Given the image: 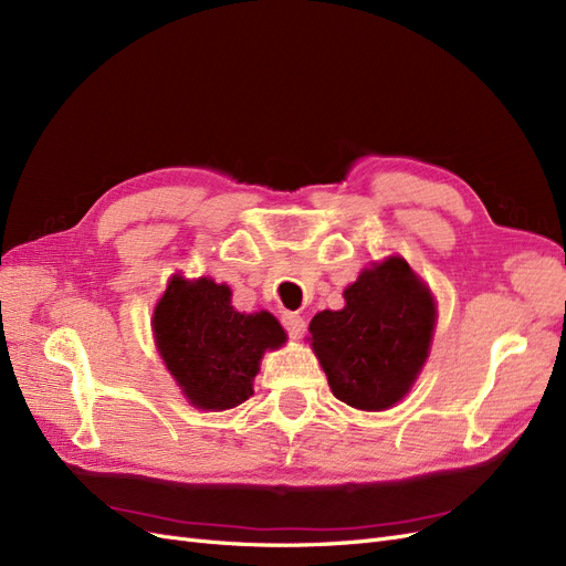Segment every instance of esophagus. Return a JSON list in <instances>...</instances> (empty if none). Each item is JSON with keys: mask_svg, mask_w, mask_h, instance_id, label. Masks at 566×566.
<instances>
[{"mask_svg": "<svg viewBox=\"0 0 566 566\" xmlns=\"http://www.w3.org/2000/svg\"><path fill=\"white\" fill-rule=\"evenodd\" d=\"M282 324H284V329H286V334H289L291 338H301V336L305 334V319H303L301 315L286 313V315L282 317Z\"/></svg>", "mask_w": 566, "mask_h": 566, "instance_id": "esophagus-1", "label": "esophagus"}]
</instances>
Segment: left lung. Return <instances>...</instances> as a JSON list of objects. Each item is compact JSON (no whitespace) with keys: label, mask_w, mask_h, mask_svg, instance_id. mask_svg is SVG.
<instances>
[{"label":"left lung","mask_w":566,"mask_h":566,"mask_svg":"<svg viewBox=\"0 0 566 566\" xmlns=\"http://www.w3.org/2000/svg\"><path fill=\"white\" fill-rule=\"evenodd\" d=\"M343 296V310H324L310 322V345L340 402L390 409L428 359L434 298L402 256L361 270Z\"/></svg>","instance_id":"left-lung-1"}]
</instances>
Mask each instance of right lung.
Returning a JSON list of instances; mask_svg holds the SVG:
<instances>
[{"mask_svg":"<svg viewBox=\"0 0 566 566\" xmlns=\"http://www.w3.org/2000/svg\"><path fill=\"white\" fill-rule=\"evenodd\" d=\"M230 296V286L209 277L176 275L153 315L164 364L188 402L205 411H226L247 402L263 353L286 343L275 317L265 310L237 313Z\"/></svg>","mask_w":566,"mask_h":566,"instance_id":"1","label":"right lung"}]
</instances>
